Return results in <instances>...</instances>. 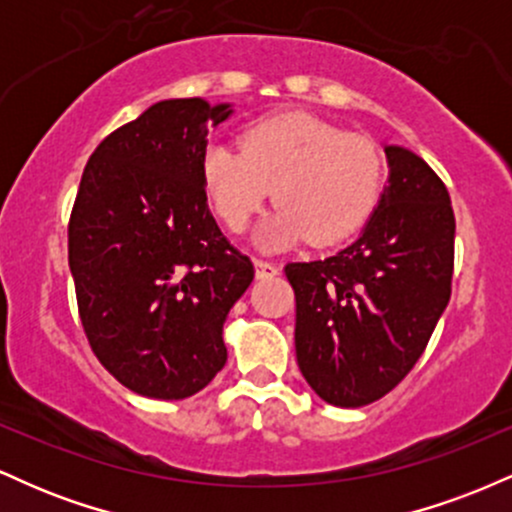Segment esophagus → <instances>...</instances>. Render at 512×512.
Segmentation results:
<instances>
[{
  "label": "esophagus",
  "instance_id": "1",
  "mask_svg": "<svg viewBox=\"0 0 512 512\" xmlns=\"http://www.w3.org/2000/svg\"><path fill=\"white\" fill-rule=\"evenodd\" d=\"M255 272H257V276H260V279H267V276L279 274V267H276L274 262L262 260V257H255Z\"/></svg>",
  "mask_w": 512,
  "mask_h": 512
}]
</instances>
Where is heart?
Listing matches in <instances>:
<instances>
[{"mask_svg":"<svg viewBox=\"0 0 512 512\" xmlns=\"http://www.w3.org/2000/svg\"><path fill=\"white\" fill-rule=\"evenodd\" d=\"M199 170L211 209L233 233L248 226L274 187L279 209L260 233L267 248L303 238L332 245L354 236L378 207L387 175L373 137L308 113L252 122L240 149L207 146Z\"/></svg>","mask_w":512,"mask_h":512,"instance_id":"b5f03b06","label":"heart"}]
</instances>
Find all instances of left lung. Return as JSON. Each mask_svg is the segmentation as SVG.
Instances as JSON below:
<instances>
[{"label": "left lung", "mask_w": 512, "mask_h": 512, "mask_svg": "<svg viewBox=\"0 0 512 512\" xmlns=\"http://www.w3.org/2000/svg\"><path fill=\"white\" fill-rule=\"evenodd\" d=\"M390 185L337 255L284 267L296 293V358L334 407L395 390L424 354L452 293L455 214L424 158L385 146Z\"/></svg>", "instance_id": "8db88e82"}]
</instances>
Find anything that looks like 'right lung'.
Here are the masks:
<instances>
[{"label":"right lung","instance_id":"1","mask_svg":"<svg viewBox=\"0 0 512 512\" xmlns=\"http://www.w3.org/2000/svg\"><path fill=\"white\" fill-rule=\"evenodd\" d=\"M231 115L173 98L88 158L69 216V269L88 346L137 395L185 399L226 363L223 322L255 267L207 207L209 127Z\"/></svg>","mask_w":512,"mask_h":512}]
</instances>
